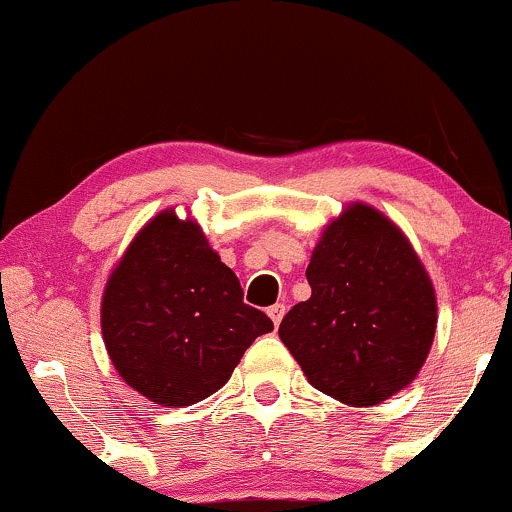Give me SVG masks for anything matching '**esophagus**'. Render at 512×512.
Returning a JSON list of instances; mask_svg holds the SVG:
<instances>
[{"instance_id": "esophagus-1", "label": "esophagus", "mask_w": 512, "mask_h": 512, "mask_svg": "<svg viewBox=\"0 0 512 512\" xmlns=\"http://www.w3.org/2000/svg\"><path fill=\"white\" fill-rule=\"evenodd\" d=\"M267 315L272 317V322L276 327H279V322L284 320V315H286V305L284 303H276V305H272V308L267 310Z\"/></svg>"}]
</instances>
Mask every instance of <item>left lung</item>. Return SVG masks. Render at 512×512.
<instances>
[{"instance_id": "8db88e82", "label": "left lung", "mask_w": 512, "mask_h": 512, "mask_svg": "<svg viewBox=\"0 0 512 512\" xmlns=\"http://www.w3.org/2000/svg\"><path fill=\"white\" fill-rule=\"evenodd\" d=\"M313 293L279 337L315 390L373 407L414 383L438 325L433 281L395 221L351 202L322 228L305 269Z\"/></svg>"}]
</instances>
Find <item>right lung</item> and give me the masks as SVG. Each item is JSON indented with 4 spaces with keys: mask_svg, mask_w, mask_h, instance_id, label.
Instances as JSON below:
<instances>
[{
    "mask_svg": "<svg viewBox=\"0 0 512 512\" xmlns=\"http://www.w3.org/2000/svg\"><path fill=\"white\" fill-rule=\"evenodd\" d=\"M101 330L125 383L161 407H190L221 390L260 334L274 330L221 262L202 226L158 211L105 281Z\"/></svg>",
    "mask_w": 512,
    "mask_h": 512,
    "instance_id": "add662e5",
    "label": "right lung"
}]
</instances>
